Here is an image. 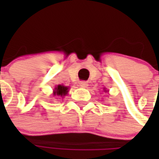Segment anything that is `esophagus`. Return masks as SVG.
Here are the masks:
<instances>
[{"label":"esophagus","instance_id":"34e87169","mask_svg":"<svg viewBox=\"0 0 159 159\" xmlns=\"http://www.w3.org/2000/svg\"><path fill=\"white\" fill-rule=\"evenodd\" d=\"M80 86L81 88H87L88 87V82L87 81H80Z\"/></svg>","mask_w":159,"mask_h":159}]
</instances>
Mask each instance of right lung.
Here are the masks:
<instances>
[{
    "instance_id": "1",
    "label": "right lung",
    "mask_w": 159,
    "mask_h": 159,
    "mask_svg": "<svg viewBox=\"0 0 159 159\" xmlns=\"http://www.w3.org/2000/svg\"><path fill=\"white\" fill-rule=\"evenodd\" d=\"M68 92V88L64 87V86H61V85H58L57 87L55 89L54 91V95H58V96H63L65 95Z\"/></svg>"
}]
</instances>
